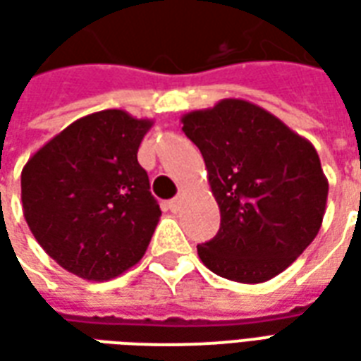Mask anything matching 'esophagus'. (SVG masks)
Returning a JSON list of instances; mask_svg holds the SVG:
<instances>
[{"label":"esophagus","instance_id":"34e87169","mask_svg":"<svg viewBox=\"0 0 361 361\" xmlns=\"http://www.w3.org/2000/svg\"><path fill=\"white\" fill-rule=\"evenodd\" d=\"M168 207H170V211H180V207H181V195H178L176 199H172L170 203H168Z\"/></svg>","mask_w":361,"mask_h":361}]
</instances>
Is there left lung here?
Wrapping results in <instances>:
<instances>
[{
    "mask_svg": "<svg viewBox=\"0 0 361 361\" xmlns=\"http://www.w3.org/2000/svg\"><path fill=\"white\" fill-rule=\"evenodd\" d=\"M203 154L220 230L197 245L222 279L259 284L286 271L325 216L329 181L315 147L271 111L242 98L181 118Z\"/></svg>",
    "mask_w": 361,
    "mask_h": 361,
    "instance_id": "1",
    "label": "left lung"
}]
</instances>
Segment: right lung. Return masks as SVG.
Listing matches in <instances>:
<instances>
[{
	"label": "right lung",
	"mask_w": 361,
	"mask_h": 361,
	"mask_svg": "<svg viewBox=\"0 0 361 361\" xmlns=\"http://www.w3.org/2000/svg\"><path fill=\"white\" fill-rule=\"evenodd\" d=\"M152 119L102 110L77 119L28 158L23 214L59 267L104 282L137 265L160 219L137 162Z\"/></svg>",
	"instance_id": "obj_1"
}]
</instances>
